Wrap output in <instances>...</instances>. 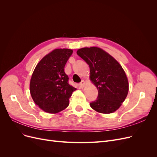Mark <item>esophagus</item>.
Returning a JSON list of instances; mask_svg holds the SVG:
<instances>
[{"label": "esophagus", "mask_w": 157, "mask_h": 157, "mask_svg": "<svg viewBox=\"0 0 157 157\" xmlns=\"http://www.w3.org/2000/svg\"><path fill=\"white\" fill-rule=\"evenodd\" d=\"M80 87L81 88H84V86H85V82L84 81V80H82L81 81V82L80 83Z\"/></svg>", "instance_id": "esophagus-1"}]
</instances>
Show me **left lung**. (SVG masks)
Wrapping results in <instances>:
<instances>
[{
	"instance_id": "8db88e82",
	"label": "left lung",
	"mask_w": 157,
	"mask_h": 157,
	"mask_svg": "<svg viewBox=\"0 0 157 157\" xmlns=\"http://www.w3.org/2000/svg\"><path fill=\"white\" fill-rule=\"evenodd\" d=\"M77 54L90 67V80L98 90L90 107L99 113L109 114L122 105L129 90L126 75L121 65L107 52L96 46L78 49Z\"/></svg>"
}]
</instances>
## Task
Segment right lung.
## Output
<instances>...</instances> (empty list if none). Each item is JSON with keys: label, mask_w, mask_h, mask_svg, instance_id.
Instances as JSON below:
<instances>
[{"label": "right lung", "mask_w": 157, "mask_h": 157, "mask_svg": "<svg viewBox=\"0 0 157 157\" xmlns=\"http://www.w3.org/2000/svg\"><path fill=\"white\" fill-rule=\"evenodd\" d=\"M73 50L57 48L42 58L30 80L33 100L44 112L55 114L67 108L75 88L69 84L65 65Z\"/></svg>", "instance_id": "add662e5"}]
</instances>
